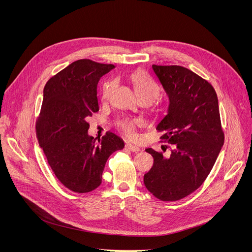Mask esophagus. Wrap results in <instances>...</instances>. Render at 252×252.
Masks as SVG:
<instances>
[{"instance_id": "esophagus-1", "label": "esophagus", "mask_w": 252, "mask_h": 252, "mask_svg": "<svg viewBox=\"0 0 252 252\" xmlns=\"http://www.w3.org/2000/svg\"><path fill=\"white\" fill-rule=\"evenodd\" d=\"M126 148L131 152H139L140 151V148L138 146H135V145H133V144H126Z\"/></svg>"}]
</instances>
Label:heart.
<instances>
[{
  "mask_svg": "<svg viewBox=\"0 0 252 252\" xmlns=\"http://www.w3.org/2000/svg\"><path fill=\"white\" fill-rule=\"evenodd\" d=\"M131 82L134 84L135 90L137 92L140 99H148L152 101L159 93V88L153 79L143 70H138L131 74ZM113 86V82L108 81L105 82L102 88L101 98L102 100H106L108 98L110 90ZM141 125L139 119H130L126 118L124 119L123 122L119 123V126L123 129L124 133L128 138H135L136 137V127Z\"/></svg>",
  "mask_w": 252,
  "mask_h": 252,
  "instance_id": "1",
  "label": "heart"
}]
</instances>
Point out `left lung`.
<instances>
[{"label": "left lung", "instance_id": "obj_1", "mask_svg": "<svg viewBox=\"0 0 252 252\" xmlns=\"http://www.w3.org/2000/svg\"><path fill=\"white\" fill-rule=\"evenodd\" d=\"M169 105L156 128L174 145L170 154L147 148L154 158L144 176L146 188L158 199L176 201L199 188L213 169L223 145L219 100L209 83L182 66L152 65Z\"/></svg>", "mask_w": 252, "mask_h": 252}]
</instances>
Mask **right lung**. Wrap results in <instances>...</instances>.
Listing matches in <instances>:
<instances>
[{"instance_id": "right-lung-1", "label": "right lung", "mask_w": 252, "mask_h": 252, "mask_svg": "<svg viewBox=\"0 0 252 252\" xmlns=\"http://www.w3.org/2000/svg\"><path fill=\"white\" fill-rule=\"evenodd\" d=\"M113 68L112 64L77 60L50 78L44 88L35 126L38 145L58 180L76 193L98 188L109 156L125 147L124 140L112 133L98 143L88 133V117L99 111L98 82Z\"/></svg>"}]
</instances>
